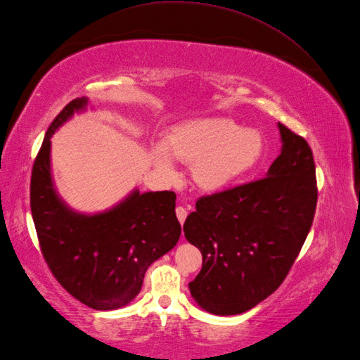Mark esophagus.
<instances>
[{
	"label": "esophagus",
	"mask_w": 360,
	"mask_h": 360,
	"mask_svg": "<svg viewBox=\"0 0 360 360\" xmlns=\"http://www.w3.org/2000/svg\"><path fill=\"white\" fill-rule=\"evenodd\" d=\"M175 214H177V218H179V221L183 224L185 223V220H186V215H188V212H186V209L183 207V206H179L177 209H175Z\"/></svg>",
	"instance_id": "esophagus-1"
}]
</instances>
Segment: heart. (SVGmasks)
I'll return each mask as SVG.
<instances>
[{"mask_svg":"<svg viewBox=\"0 0 360 360\" xmlns=\"http://www.w3.org/2000/svg\"><path fill=\"white\" fill-rule=\"evenodd\" d=\"M264 153L259 131L241 128L227 117L192 119L171 129L165 148L157 146L153 160L157 171L175 177L171 160L192 163V179L206 192H221L257 166Z\"/></svg>","mask_w":360,"mask_h":360,"instance_id":"obj_1","label":"heart"}]
</instances>
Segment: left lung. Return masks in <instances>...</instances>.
<instances>
[{
  "label": "left lung",
  "mask_w": 360,
  "mask_h": 360,
  "mask_svg": "<svg viewBox=\"0 0 360 360\" xmlns=\"http://www.w3.org/2000/svg\"><path fill=\"white\" fill-rule=\"evenodd\" d=\"M281 154L264 179L197 200L183 224L203 266L189 290L201 309L231 316L283 284L310 232L318 188L307 140L278 124Z\"/></svg>",
  "instance_id": "obj_1"
}]
</instances>
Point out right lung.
<instances>
[{
	"mask_svg": "<svg viewBox=\"0 0 360 360\" xmlns=\"http://www.w3.org/2000/svg\"><path fill=\"white\" fill-rule=\"evenodd\" d=\"M89 99L65 105L49 127L34 159L30 207L42 257L77 301L94 310H116L139 295L146 269L177 244L181 226L172 191L131 194L99 214H81L58 195L51 177V136Z\"/></svg>",
	"mask_w": 360,
	"mask_h": 360,
	"instance_id": "add662e5",
	"label": "right lung"
}]
</instances>
